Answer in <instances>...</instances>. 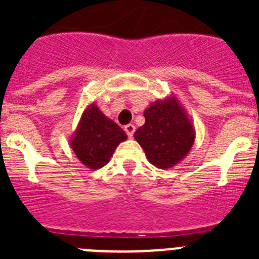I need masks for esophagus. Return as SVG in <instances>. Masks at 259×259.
<instances>
[{"mask_svg":"<svg viewBox=\"0 0 259 259\" xmlns=\"http://www.w3.org/2000/svg\"><path fill=\"white\" fill-rule=\"evenodd\" d=\"M135 130H136V127H135L134 124H127V125H125V127H124L125 134L128 135V137H130V139H132V136H134Z\"/></svg>","mask_w":259,"mask_h":259,"instance_id":"34e87169","label":"esophagus"}]
</instances>
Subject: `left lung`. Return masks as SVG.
<instances>
[{
  "mask_svg": "<svg viewBox=\"0 0 259 259\" xmlns=\"http://www.w3.org/2000/svg\"><path fill=\"white\" fill-rule=\"evenodd\" d=\"M145 123L134 137L145 152L148 161L166 170L182 162L191 152L196 131L188 114L171 95L152 102L144 110Z\"/></svg>",
  "mask_w": 259,
  "mask_h": 259,
  "instance_id": "obj_1",
  "label": "left lung"
}]
</instances>
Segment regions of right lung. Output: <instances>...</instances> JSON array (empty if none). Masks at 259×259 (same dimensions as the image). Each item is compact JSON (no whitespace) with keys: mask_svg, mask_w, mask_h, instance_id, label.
Listing matches in <instances>:
<instances>
[{"mask_svg":"<svg viewBox=\"0 0 259 259\" xmlns=\"http://www.w3.org/2000/svg\"><path fill=\"white\" fill-rule=\"evenodd\" d=\"M125 140V132L93 102L81 114L79 124L70 137V146L84 166L98 170L110 161L116 146Z\"/></svg>","mask_w":259,"mask_h":259,"instance_id":"1","label":"right lung"}]
</instances>
